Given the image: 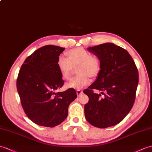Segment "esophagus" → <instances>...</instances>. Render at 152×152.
Listing matches in <instances>:
<instances>
[{"label": "esophagus", "mask_w": 152, "mask_h": 152, "mask_svg": "<svg viewBox=\"0 0 152 152\" xmlns=\"http://www.w3.org/2000/svg\"><path fill=\"white\" fill-rule=\"evenodd\" d=\"M82 93H83V91L82 90H80V89L76 90V94H77V96H80V95L82 94Z\"/></svg>", "instance_id": "34e87169"}]
</instances>
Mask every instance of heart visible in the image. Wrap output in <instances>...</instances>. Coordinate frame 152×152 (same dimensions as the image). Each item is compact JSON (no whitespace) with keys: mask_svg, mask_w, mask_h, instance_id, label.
I'll use <instances>...</instances> for the list:
<instances>
[{"mask_svg":"<svg viewBox=\"0 0 152 152\" xmlns=\"http://www.w3.org/2000/svg\"><path fill=\"white\" fill-rule=\"evenodd\" d=\"M69 58L60 56L58 59V66L61 75L68 79L74 66L78 65L77 72L79 74L72 77L66 83V87L73 89H82L90 82L89 76L96 77L100 72L101 61L97 56L83 48H77L67 52Z\"/></svg>","mask_w":152,"mask_h":152,"instance_id":"obj_1","label":"heart"}]
</instances>
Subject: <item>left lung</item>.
I'll use <instances>...</instances> for the list:
<instances>
[{
	"mask_svg": "<svg viewBox=\"0 0 152 152\" xmlns=\"http://www.w3.org/2000/svg\"><path fill=\"white\" fill-rule=\"evenodd\" d=\"M87 50L100 59L101 70L94 82L83 91L89 97L85 116L91 125L99 128L118 124L135 102L139 83L135 63L128 51L113 43L101 44ZM94 89L102 91L104 96L94 94Z\"/></svg>",
	"mask_w": 152,
	"mask_h": 152,
	"instance_id": "1",
	"label": "left lung"
}]
</instances>
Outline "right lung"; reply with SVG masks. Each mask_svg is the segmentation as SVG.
<instances>
[{"mask_svg":"<svg viewBox=\"0 0 152 152\" xmlns=\"http://www.w3.org/2000/svg\"><path fill=\"white\" fill-rule=\"evenodd\" d=\"M65 48L46 45L25 59L19 70L17 89L26 115L39 126L53 128L67 117L70 104L77 94L70 88L56 92L64 82L58 59Z\"/></svg>","mask_w":152,"mask_h":152,"instance_id":"right-lung-1","label":"right lung"}]
</instances>
